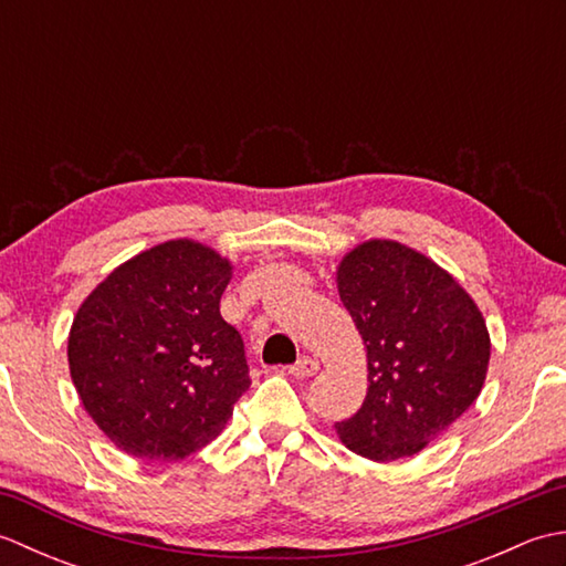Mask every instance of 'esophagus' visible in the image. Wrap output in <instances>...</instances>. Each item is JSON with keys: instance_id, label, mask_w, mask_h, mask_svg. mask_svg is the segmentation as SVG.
I'll list each match as a JSON object with an SVG mask.
<instances>
[{"instance_id": "34e87169", "label": "esophagus", "mask_w": 566, "mask_h": 566, "mask_svg": "<svg viewBox=\"0 0 566 566\" xmlns=\"http://www.w3.org/2000/svg\"><path fill=\"white\" fill-rule=\"evenodd\" d=\"M318 369H321V365H318V359H314V357H302L298 359L296 365H292V375L294 377H314V375H318Z\"/></svg>"}]
</instances>
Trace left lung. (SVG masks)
Masks as SVG:
<instances>
[{"label": "left lung", "instance_id": "1", "mask_svg": "<svg viewBox=\"0 0 566 566\" xmlns=\"http://www.w3.org/2000/svg\"><path fill=\"white\" fill-rule=\"evenodd\" d=\"M338 294L367 347V396L335 423L371 462L413 457L482 394L491 338L460 282L399 240L371 238L340 260Z\"/></svg>", "mask_w": 566, "mask_h": 566}]
</instances>
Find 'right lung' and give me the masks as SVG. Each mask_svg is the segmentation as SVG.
Segmentation results:
<instances>
[{
	"label": "right lung",
	"mask_w": 566,
	"mask_h": 566,
	"mask_svg": "<svg viewBox=\"0 0 566 566\" xmlns=\"http://www.w3.org/2000/svg\"><path fill=\"white\" fill-rule=\"evenodd\" d=\"M233 262L191 238L118 264L67 335L84 411L118 450L179 462L221 436L250 387L240 333L221 318Z\"/></svg>",
	"instance_id": "add662e5"
}]
</instances>
